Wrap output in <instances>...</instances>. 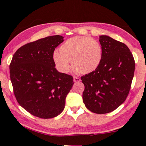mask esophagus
I'll return each instance as SVG.
<instances>
[{"instance_id":"obj_1","label":"esophagus","mask_w":146,"mask_h":146,"mask_svg":"<svg viewBox=\"0 0 146 146\" xmlns=\"http://www.w3.org/2000/svg\"><path fill=\"white\" fill-rule=\"evenodd\" d=\"M73 81H74V82H80L81 81V80H80V78H78V77H75V76H74L73 77Z\"/></svg>"}]
</instances>
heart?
Wrapping results in <instances>:
<instances>
[{"label": "heart", "mask_w": 146, "mask_h": 146, "mask_svg": "<svg viewBox=\"0 0 146 146\" xmlns=\"http://www.w3.org/2000/svg\"><path fill=\"white\" fill-rule=\"evenodd\" d=\"M102 48L98 42L87 36H74L68 39L55 51L53 60L61 73H68L73 68L82 74L90 73L100 65Z\"/></svg>", "instance_id": "obj_1"}]
</instances>
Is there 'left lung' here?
Listing matches in <instances>:
<instances>
[{"label": "left lung", "instance_id": "obj_1", "mask_svg": "<svg viewBox=\"0 0 146 146\" xmlns=\"http://www.w3.org/2000/svg\"><path fill=\"white\" fill-rule=\"evenodd\" d=\"M102 48L100 65L81 76L85 89L83 102L91 112L105 114L115 110L126 99L134 76L135 60L125 44L100 35Z\"/></svg>", "mask_w": 146, "mask_h": 146}]
</instances>
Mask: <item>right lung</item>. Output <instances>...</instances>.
I'll return each instance as SVG.
<instances>
[{
  "instance_id": "obj_1",
  "label": "right lung",
  "mask_w": 146,
  "mask_h": 146,
  "mask_svg": "<svg viewBox=\"0 0 146 146\" xmlns=\"http://www.w3.org/2000/svg\"><path fill=\"white\" fill-rule=\"evenodd\" d=\"M64 41L60 35L26 44L13 56L9 70L17 102L31 115L51 118L63 111L74 84L72 76L56 70L53 55Z\"/></svg>"
}]
</instances>
